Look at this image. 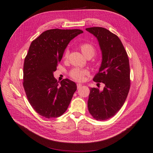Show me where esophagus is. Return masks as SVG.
<instances>
[{
    "instance_id": "1",
    "label": "esophagus",
    "mask_w": 153,
    "mask_h": 153,
    "mask_svg": "<svg viewBox=\"0 0 153 153\" xmlns=\"http://www.w3.org/2000/svg\"><path fill=\"white\" fill-rule=\"evenodd\" d=\"M82 86V84H81V83H77V88H80Z\"/></svg>"
}]
</instances>
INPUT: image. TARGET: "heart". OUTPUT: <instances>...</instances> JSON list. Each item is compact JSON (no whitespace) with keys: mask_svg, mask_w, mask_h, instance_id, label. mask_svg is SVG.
Here are the masks:
<instances>
[{"mask_svg":"<svg viewBox=\"0 0 153 153\" xmlns=\"http://www.w3.org/2000/svg\"><path fill=\"white\" fill-rule=\"evenodd\" d=\"M79 48H80L82 54L85 56L87 58L88 57H93L96 53V48L95 47L90 44V43H82L80 44L79 45ZM69 55V50L66 49L64 54H63V58L66 59L68 57ZM88 74V71L87 70H83L80 69V68H74L71 70L70 72V76L74 79L76 81H82L85 76Z\"/></svg>","mask_w":153,"mask_h":153,"instance_id":"1","label":"heart"}]
</instances>
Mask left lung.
Returning a JSON list of instances; mask_svg holds the SVG:
<instances>
[{"mask_svg": "<svg viewBox=\"0 0 153 153\" xmlns=\"http://www.w3.org/2000/svg\"><path fill=\"white\" fill-rule=\"evenodd\" d=\"M85 30L97 38L102 52L101 65L93 80L104 84L102 91L91 88L88 109L96 120H106L118 112L128 96L130 86L128 57L118 36L108 30L102 27Z\"/></svg>", "mask_w": 153, "mask_h": 153, "instance_id": "obj_1", "label": "left lung"}]
</instances>
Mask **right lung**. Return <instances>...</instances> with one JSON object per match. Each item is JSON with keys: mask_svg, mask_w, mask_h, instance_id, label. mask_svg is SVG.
I'll return each instance as SVG.
<instances>
[{"mask_svg": "<svg viewBox=\"0 0 153 153\" xmlns=\"http://www.w3.org/2000/svg\"><path fill=\"white\" fill-rule=\"evenodd\" d=\"M83 31L79 29H52L31 42L23 66V87L31 106L40 116L57 118L68 108L76 83L66 78L56 80L54 72L70 42Z\"/></svg>", "mask_w": 153, "mask_h": 153, "instance_id": "right-lung-1", "label": "right lung"}]
</instances>
